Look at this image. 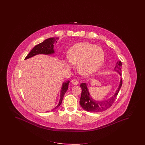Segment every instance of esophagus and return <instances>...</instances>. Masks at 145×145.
Returning a JSON list of instances; mask_svg holds the SVG:
<instances>
[{
    "instance_id": "34e87169",
    "label": "esophagus",
    "mask_w": 145,
    "mask_h": 145,
    "mask_svg": "<svg viewBox=\"0 0 145 145\" xmlns=\"http://www.w3.org/2000/svg\"><path fill=\"white\" fill-rule=\"evenodd\" d=\"M71 83L74 85H77L79 84V81L75 79H73L71 81Z\"/></svg>"
}]
</instances>
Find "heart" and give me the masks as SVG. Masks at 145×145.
<instances>
[{"mask_svg": "<svg viewBox=\"0 0 145 145\" xmlns=\"http://www.w3.org/2000/svg\"><path fill=\"white\" fill-rule=\"evenodd\" d=\"M105 58L103 50L94 44L80 42L71 47L68 57L63 59L64 66L71 69L77 64V70L81 74L89 75L96 72L102 66Z\"/></svg>", "mask_w": 145, "mask_h": 145, "instance_id": "heart-1", "label": "heart"}]
</instances>
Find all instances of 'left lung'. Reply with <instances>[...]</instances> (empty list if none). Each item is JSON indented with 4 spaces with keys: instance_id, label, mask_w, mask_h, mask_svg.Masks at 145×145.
<instances>
[{
    "instance_id": "8db88e82",
    "label": "left lung",
    "mask_w": 145,
    "mask_h": 145,
    "mask_svg": "<svg viewBox=\"0 0 145 145\" xmlns=\"http://www.w3.org/2000/svg\"><path fill=\"white\" fill-rule=\"evenodd\" d=\"M122 63L119 61L116 63L114 67V71L117 72L119 75H121V66ZM122 84V80L121 78L119 87L115 92L108 99L106 100L98 101L93 98L89 91L88 84L86 83H82L80 84V87L82 89L81 96L80 99V104L84 110L89 112H100L110 108L113 104L119 90L121 88Z\"/></svg>"
}]
</instances>
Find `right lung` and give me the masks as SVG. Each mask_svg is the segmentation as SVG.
I'll use <instances>...</instances> for the list:
<instances>
[{"label": "right lung", "mask_w": 145, "mask_h": 145, "mask_svg": "<svg viewBox=\"0 0 145 145\" xmlns=\"http://www.w3.org/2000/svg\"><path fill=\"white\" fill-rule=\"evenodd\" d=\"M58 39L59 38H50L44 40L42 42L38 44L35 46V47H34V48L31 50V52L29 53L27 56L25 58V59H29L31 57H33L35 55L39 54H44L46 55H52L54 54L55 53L54 50V44H56L57 43V40H58ZM69 83L70 81L69 80L62 84L60 92L59 101L58 105L55 107H54L52 110L56 109L61 105L64 94L65 93L69 88L68 86ZM48 112L49 111H47V112Z\"/></svg>", "instance_id": "add662e5"}]
</instances>
